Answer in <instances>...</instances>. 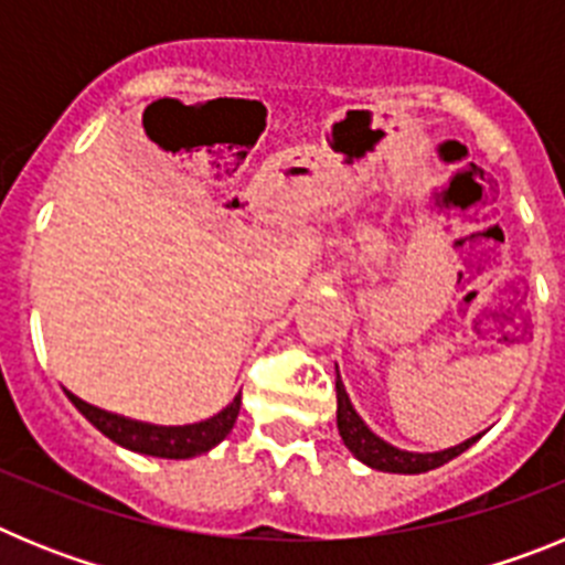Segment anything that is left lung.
<instances>
[{"instance_id":"8db88e82","label":"left lung","mask_w":565,"mask_h":565,"mask_svg":"<svg viewBox=\"0 0 565 565\" xmlns=\"http://www.w3.org/2000/svg\"><path fill=\"white\" fill-rule=\"evenodd\" d=\"M337 427L339 436H342L344 447L364 461L367 467L382 469V472H404V476H418V472H427V469H436L441 463L452 461L456 456H461L467 447L478 441L476 438H469V441L458 444V447H450V450L441 452H407V450H396L387 441L376 436V433L367 430V424L359 418V413L353 411L351 398L344 393V384L337 379Z\"/></svg>"}]
</instances>
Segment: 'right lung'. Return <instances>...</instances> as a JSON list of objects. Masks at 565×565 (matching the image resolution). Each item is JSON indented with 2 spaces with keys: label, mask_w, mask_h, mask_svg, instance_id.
Wrapping results in <instances>:
<instances>
[{
  "label": "right lung",
  "mask_w": 565,
  "mask_h": 565,
  "mask_svg": "<svg viewBox=\"0 0 565 565\" xmlns=\"http://www.w3.org/2000/svg\"><path fill=\"white\" fill-rule=\"evenodd\" d=\"M67 398L76 404L78 413H82L93 427H98L109 441L121 444V447H127V450L143 452V456H158V458H192V456H201V452H209L214 444H221L223 438L232 433L239 413V393H237L226 411L206 418V422L186 424V427H154V424H141V422H132V418L115 416V413L98 411V407L82 402V398L73 396V393H67Z\"/></svg>",
  "instance_id": "1"
}]
</instances>
